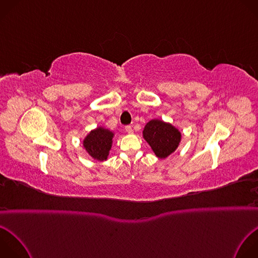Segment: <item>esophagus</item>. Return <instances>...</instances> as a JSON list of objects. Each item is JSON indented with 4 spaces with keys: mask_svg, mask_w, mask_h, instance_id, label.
Masks as SVG:
<instances>
[{
    "mask_svg": "<svg viewBox=\"0 0 258 258\" xmlns=\"http://www.w3.org/2000/svg\"><path fill=\"white\" fill-rule=\"evenodd\" d=\"M125 132H126L127 134H133V128H132V126H131V125H126V126H125Z\"/></svg>",
    "mask_w": 258,
    "mask_h": 258,
    "instance_id": "obj_1",
    "label": "esophagus"
}]
</instances>
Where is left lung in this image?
<instances>
[{
  "label": "left lung",
  "mask_w": 258,
  "mask_h": 258,
  "mask_svg": "<svg viewBox=\"0 0 258 258\" xmlns=\"http://www.w3.org/2000/svg\"><path fill=\"white\" fill-rule=\"evenodd\" d=\"M143 137L160 159L172 154L181 141V133L175 126L160 119L150 120L144 127Z\"/></svg>",
  "instance_id": "8db88e82"
}]
</instances>
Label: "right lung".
Returning a JSON list of instances; mask_svg holds the SVG:
<instances>
[{
	"mask_svg": "<svg viewBox=\"0 0 258 258\" xmlns=\"http://www.w3.org/2000/svg\"><path fill=\"white\" fill-rule=\"evenodd\" d=\"M113 137L114 134L112 132L102 126H98L86 136L83 141V146L86 152L93 159L102 162L108 158Z\"/></svg>",
	"mask_w": 258,
	"mask_h": 258,
	"instance_id": "1",
	"label": "right lung"
}]
</instances>
